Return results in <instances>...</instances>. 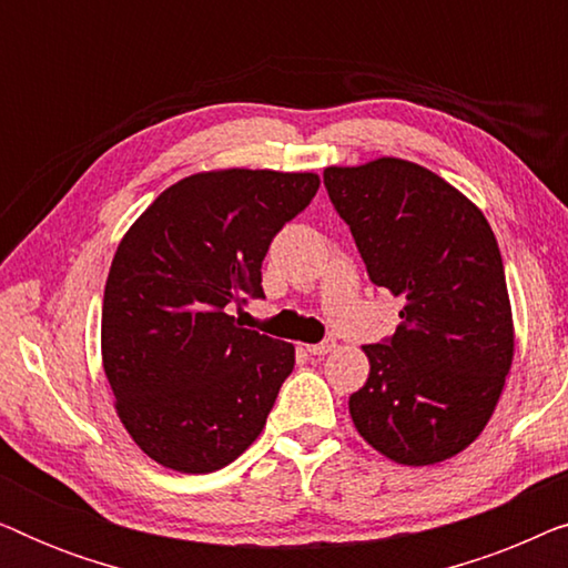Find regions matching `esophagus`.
I'll list each match as a JSON object with an SVG mask.
<instances>
[{"label": "esophagus", "mask_w": 568, "mask_h": 568, "mask_svg": "<svg viewBox=\"0 0 568 568\" xmlns=\"http://www.w3.org/2000/svg\"><path fill=\"white\" fill-rule=\"evenodd\" d=\"M333 348H336V341L325 338V341H321V344H310L307 352L313 354V356H325V354H331Z\"/></svg>", "instance_id": "1"}]
</instances>
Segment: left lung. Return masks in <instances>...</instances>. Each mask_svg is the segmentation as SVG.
Listing matches in <instances>:
<instances>
[{
  "instance_id": "1",
  "label": "left lung",
  "mask_w": 568,
  "mask_h": 568,
  "mask_svg": "<svg viewBox=\"0 0 568 568\" xmlns=\"http://www.w3.org/2000/svg\"><path fill=\"white\" fill-rule=\"evenodd\" d=\"M372 284L400 297V325L362 346L369 377L348 398L356 432L400 465L463 453L491 418L515 356L499 245L480 209L398 158L325 168Z\"/></svg>"
}]
</instances>
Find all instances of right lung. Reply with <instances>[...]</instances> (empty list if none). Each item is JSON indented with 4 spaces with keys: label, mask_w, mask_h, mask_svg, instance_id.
<instances>
[{
    "label": "right lung",
    "mask_w": 568,
    "mask_h": 568,
    "mask_svg": "<svg viewBox=\"0 0 568 568\" xmlns=\"http://www.w3.org/2000/svg\"><path fill=\"white\" fill-rule=\"evenodd\" d=\"M321 189L315 173L212 170L160 193L113 255L103 369L144 455L212 473L258 439L294 346L240 328L232 305L263 297L271 240Z\"/></svg>",
    "instance_id": "add662e5"
}]
</instances>
